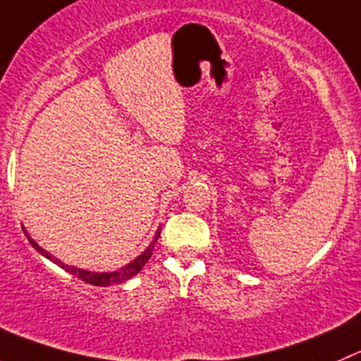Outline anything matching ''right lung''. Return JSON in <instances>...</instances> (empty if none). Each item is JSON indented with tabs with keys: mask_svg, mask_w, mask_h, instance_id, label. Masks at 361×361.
<instances>
[{
	"mask_svg": "<svg viewBox=\"0 0 361 361\" xmlns=\"http://www.w3.org/2000/svg\"><path fill=\"white\" fill-rule=\"evenodd\" d=\"M157 238H159V232L156 234V239L152 241V245L149 246V248L145 250V252L142 253V255L138 257L136 260H133L131 264H127L126 267H122V269L118 271H113V273H92V271H85V269H78V267H72V266H67V264L60 262L58 259H54L53 255H49V253L46 252V250L40 248L39 245H37L33 239L28 238L30 245L33 246V248L37 250L39 253H42L44 257H47L49 260H53L54 264H58L60 267H63L65 271H68V273L75 274V276L80 278V280L87 281V283H90V286H97V287H108V286H116V283H122V281L129 280V278H133L135 274H138L140 271H142V267L145 266L147 260L150 259V255H152V250H154V243L157 241Z\"/></svg>",
	"mask_w": 361,
	"mask_h": 361,
	"instance_id": "add662e5",
	"label": "right lung"
}]
</instances>
